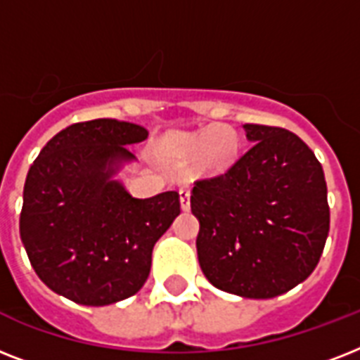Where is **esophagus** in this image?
<instances>
[{
	"label": "esophagus",
	"instance_id": "obj_1",
	"mask_svg": "<svg viewBox=\"0 0 360 360\" xmlns=\"http://www.w3.org/2000/svg\"><path fill=\"white\" fill-rule=\"evenodd\" d=\"M179 198H181V209L186 211V209L191 207V191H188V188H181Z\"/></svg>",
	"mask_w": 360,
	"mask_h": 360
}]
</instances>
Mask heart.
<instances>
[{"label":"heart","mask_w":360,"mask_h":360,"mask_svg":"<svg viewBox=\"0 0 360 360\" xmlns=\"http://www.w3.org/2000/svg\"><path fill=\"white\" fill-rule=\"evenodd\" d=\"M236 149V136L219 124L205 127L194 134H177L169 140V151L177 160H191L198 157L203 168L214 172L230 166Z\"/></svg>","instance_id":"1"}]
</instances>
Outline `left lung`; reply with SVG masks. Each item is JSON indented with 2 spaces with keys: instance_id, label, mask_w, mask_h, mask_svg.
Here are the masks:
<instances>
[{
  "instance_id": "8db88e82",
  "label": "left lung",
  "mask_w": 360,
  "mask_h": 360,
  "mask_svg": "<svg viewBox=\"0 0 360 360\" xmlns=\"http://www.w3.org/2000/svg\"><path fill=\"white\" fill-rule=\"evenodd\" d=\"M248 151L224 174L196 181L198 262L205 278L245 299H271L312 274L329 236L327 183L293 132L243 124Z\"/></svg>"
}]
</instances>
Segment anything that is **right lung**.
<instances>
[{"instance_id": "right-lung-1", "label": "right lung", "mask_w": 360, "mask_h": 360, "mask_svg": "<svg viewBox=\"0 0 360 360\" xmlns=\"http://www.w3.org/2000/svg\"><path fill=\"white\" fill-rule=\"evenodd\" d=\"M147 129L117 120L75 123L53 136L24 185L20 237L39 278L70 301L106 307L132 297L153 246L181 213L179 194L132 198L115 179Z\"/></svg>"}]
</instances>
